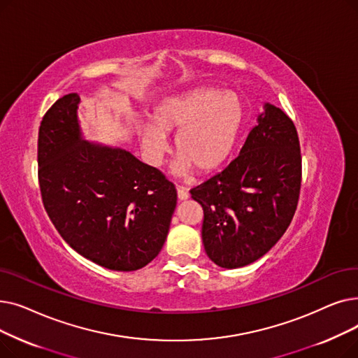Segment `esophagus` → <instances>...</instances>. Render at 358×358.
<instances>
[{
    "mask_svg": "<svg viewBox=\"0 0 358 358\" xmlns=\"http://www.w3.org/2000/svg\"><path fill=\"white\" fill-rule=\"evenodd\" d=\"M178 198H179V201H185V199L189 198L188 191H186L183 186H178Z\"/></svg>",
    "mask_w": 358,
    "mask_h": 358,
    "instance_id": "34e87169",
    "label": "esophagus"
}]
</instances>
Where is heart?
I'll use <instances>...</instances> for the list:
<instances>
[{
  "label": "heart",
  "mask_w": 358,
  "mask_h": 358,
  "mask_svg": "<svg viewBox=\"0 0 358 358\" xmlns=\"http://www.w3.org/2000/svg\"><path fill=\"white\" fill-rule=\"evenodd\" d=\"M242 122L243 106L236 94L194 89L160 101L151 125L138 129L140 144L145 159L157 166L169 150L166 137L178 130L175 172L186 176L196 169L198 173H211L229 159Z\"/></svg>",
  "instance_id": "heart-1"
}]
</instances>
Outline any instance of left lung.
<instances>
[{"label": "left lung", "mask_w": 358, "mask_h": 358, "mask_svg": "<svg viewBox=\"0 0 358 358\" xmlns=\"http://www.w3.org/2000/svg\"><path fill=\"white\" fill-rule=\"evenodd\" d=\"M237 156L223 172L191 189L203 210L202 243L221 268L262 258L290 226L301 185L293 121L265 103Z\"/></svg>", "instance_id": "left-lung-1"}]
</instances>
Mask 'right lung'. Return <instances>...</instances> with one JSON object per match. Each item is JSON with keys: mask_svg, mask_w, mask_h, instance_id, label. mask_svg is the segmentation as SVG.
<instances>
[{"mask_svg": "<svg viewBox=\"0 0 358 358\" xmlns=\"http://www.w3.org/2000/svg\"><path fill=\"white\" fill-rule=\"evenodd\" d=\"M80 96L65 94L41 122L39 186L62 239L92 262L137 271L155 259L169 233L178 194L156 167L129 151L83 138Z\"/></svg>", "mask_w": 358, "mask_h": 358, "instance_id": "1", "label": "right lung"}]
</instances>
